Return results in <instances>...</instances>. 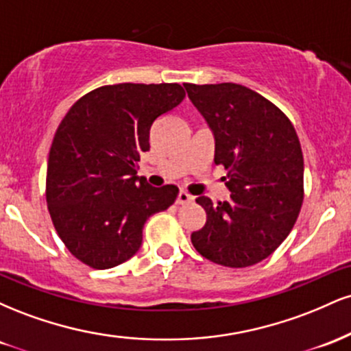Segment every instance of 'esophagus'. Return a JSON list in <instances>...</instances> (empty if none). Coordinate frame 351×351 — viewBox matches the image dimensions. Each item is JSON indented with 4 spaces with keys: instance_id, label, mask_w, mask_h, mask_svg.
Instances as JSON below:
<instances>
[{
    "instance_id": "esophagus-1",
    "label": "esophagus",
    "mask_w": 351,
    "mask_h": 351,
    "mask_svg": "<svg viewBox=\"0 0 351 351\" xmlns=\"http://www.w3.org/2000/svg\"><path fill=\"white\" fill-rule=\"evenodd\" d=\"M189 201H193V196L188 195L186 191H180L176 196V204H186Z\"/></svg>"
}]
</instances>
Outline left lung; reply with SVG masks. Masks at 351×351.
<instances>
[{"mask_svg":"<svg viewBox=\"0 0 351 351\" xmlns=\"http://www.w3.org/2000/svg\"><path fill=\"white\" fill-rule=\"evenodd\" d=\"M193 106L215 135V163L231 199L196 203L206 224L193 232L201 256L226 267H247L269 257L292 231L304 201V156L291 120L239 84H184Z\"/></svg>","mask_w":351,"mask_h":351,"instance_id":"8db88e82","label":"left lung"}]
</instances>
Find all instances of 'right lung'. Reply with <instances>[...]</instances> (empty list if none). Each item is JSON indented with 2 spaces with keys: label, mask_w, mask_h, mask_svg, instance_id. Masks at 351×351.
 <instances>
[{
  "label": "right lung",
  "mask_w": 351,
  "mask_h": 351,
  "mask_svg": "<svg viewBox=\"0 0 351 351\" xmlns=\"http://www.w3.org/2000/svg\"><path fill=\"white\" fill-rule=\"evenodd\" d=\"M180 84H115L88 92L58 127L46 199L56 231L80 263L110 269L138 251L143 226L175 203L178 188L136 175L150 128L180 106Z\"/></svg>",
  "instance_id": "1"
}]
</instances>
